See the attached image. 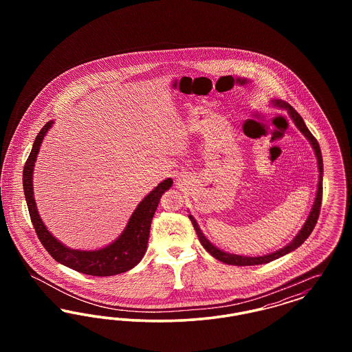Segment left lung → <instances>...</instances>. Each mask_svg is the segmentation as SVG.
<instances>
[{"label":"left lung","instance_id":"1","mask_svg":"<svg viewBox=\"0 0 352 352\" xmlns=\"http://www.w3.org/2000/svg\"><path fill=\"white\" fill-rule=\"evenodd\" d=\"M274 107H278V108H285L287 109L290 118H293L296 126L301 131L302 134L310 141L313 149L316 151V155H317V161H318V168H319V184H318V191H317V197H316V201L313 204V208H311V212L309 215V218L306 220V223L303 224L300 234H297L293 241L290 244H287L284 248L278 250L277 252H273V253H269L265 256H258V257H247V256H239V254H234V253H227V252L220 251L219 248H217L212 243H210L206 236L201 234V230H199V226L197 223V220L192 218V215H188V218L191 220L192 226H194V230L197 231V234L199 237V241H201V245L204 247V250L208 252L210 254H212L217 260L221 261V263H226L228 265H236V267H247V265H261V264H267L270 263L278 257H283L286 253H290L294 250H297L302 243L310 236V234L313 232L316 224H317V220L319 218V211H320V204H322V175H323V161H322V153L319 149L318 141L316 140V137L311 134V132L307 129V126L305 125L303 120L301 116L298 115V112L292 107L289 105L286 101L284 100H272Z\"/></svg>","mask_w":352,"mask_h":352}]
</instances>
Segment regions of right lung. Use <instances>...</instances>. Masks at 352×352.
<instances>
[{"instance_id": "obj_1", "label": "right lung", "mask_w": 352, "mask_h": 352, "mask_svg": "<svg viewBox=\"0 0 352 352\" xmlns=\"http://www.w3.org/2000/svg\"><path fill=\"white\" fill-rule=\"evenodd\" d=\"M52 121H49L35 137L33 149L29 154V158L23 166V191L28 203L29 214L33 223L34 230L38 234L39 241L45 247V250L50 253L51 257L58 263L66 265L89 276H115L118 273H124L129 269L134 268L141 258L144 257L149 232H151V219L157 210V206L162 194L168 190L173 184L171 178L165 179L158 184L149 195H146L137 208L134 210L132 217L129 219L125 230L118 236V240L109 244L105 248L98 251H78L69 250L63 245L58 239H55L45 227L42 219L38 214L36 204L34 201L33 194V170L36 160V154L39 153L41 144L50 129Z\"/></svg>"}]
</instances>
